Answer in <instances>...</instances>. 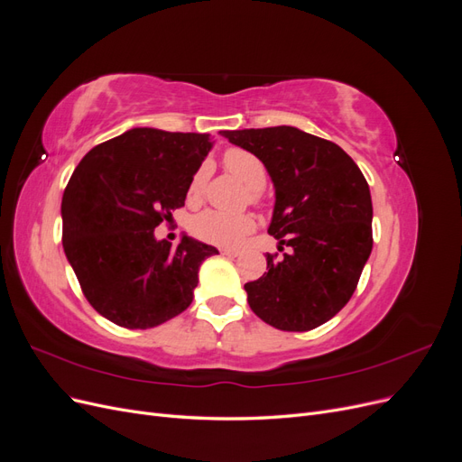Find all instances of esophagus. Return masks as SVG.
<instances>
[{
  "mask_svg": "<svg viewBox=\"0 0 462 462\" xmlns=\"http://www.w3.org/2000/svg\"><path fill=\"white\" fill-rule=\"evenodd\" d=\"M219 253L223 254V256H229V258H235V256H239V250H231V248H221Z\"/></svg>",
  "mask_w": 462,
  "mask_h": 462,
  "instance_id": "1",
  "label": "esophagus"
}]
</instances>
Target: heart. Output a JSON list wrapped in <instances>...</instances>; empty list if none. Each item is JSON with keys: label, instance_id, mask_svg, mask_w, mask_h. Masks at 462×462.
<instances>
[{"label": "heart", "instance_id": "b5f03b06", "mask_svg": "<svg viewBox=\"0 0 462 462\" xmlns=\"http://www.w3.org/2000/svg\"><path fill=\"white\" fill-rule=\"evenodd\" d=\"M223 163H226L227 170L233 175L239 177L250 189V199L258 200L260 190L265 185V167L254 153L241 148H231L226 152V156H223ZM206 177H208V167L202 165L190 179L189 200L197 202L202 197ZM254 227H256V221L253 216L248 214L231 216L226 212H216V209H208V212L197 216L190 223L194 236H199L200 241L216 245V246H236L248 233L254 231Z\"/></svg>", "mask_w": 462, "mask_h": 462}]
</instances>
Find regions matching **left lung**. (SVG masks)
Instances as JSON below:
<instances>
[{"mask_svg": "<svg viewBox=\"0 0 462 462\" xmlns=\"http://www.w3.org/2000/svg\"><path fill=\"white\" fill-rule=\"evenodd\" d=\"M268 171L275 204L268 233L291 246L245 285L253 312L283 331L326 324L353 297L372 253V197L348 153L297 127L227 131Z\"/></svg>", "mask_w": 462, "mask_h": 462, "instance_id": "8db88e82", "label": "left lung"}]
</instances>
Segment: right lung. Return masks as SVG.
Segmentation results:
<instances>
[{
	"instance_id": "right-lung-1",
	"label": "right lung",
	"mask_w": 462,
	"mask_h": 462,
	"mask_svg": "<svg viewBox=\"0 0 462 462\" xmlns=\"http://www.w3.org/2000/svg\"><path fill=\"white\" fill-rule=\"evenodd\" d=\"M212 146L209 134L134 127L80 160L61 200L63 250L97 314L148 329L189 309L217 248L189 235L171 246L153 229L185 206Z\"/></svg>"
}]
</instances>
